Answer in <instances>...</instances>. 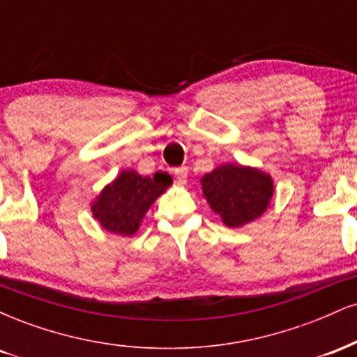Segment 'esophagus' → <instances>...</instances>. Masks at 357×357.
Listing matches in <instances>:
<instances>
[{
  "instance_id": "obj_1",
  "label": "esophagus",
  "mask_w": 357,
  "mask_h": 357,
  "mask_svg": "<svg viewBox=\"0 0 357 357\" xmlns=\"http://www.w3.org/2000/svg\"><path fill=\"white\" fill-rule=\"evenodd\" d=\"M174 178L178 179V183H184L188 178V167H178L174 169Z\"/></svg>"
}]
</instances>
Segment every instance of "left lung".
<instances>
[{
  "instance_id": "8db88e82",
  "label": "left lung",
  "mask_w": 357,
  "mask_h": 357,
  "mask_svg": "<svg viewBox=\"0 0 357 357\" xmlns=\"http://www.w3.org/2000/svg\"><path fill=\"white\" fill-rule=\"evenodd\" d=\"M199 183L203 198L228 228H241L260 218L275 192L268 173L233 162L215 167Z\"/></svg>"
}]
</instances>
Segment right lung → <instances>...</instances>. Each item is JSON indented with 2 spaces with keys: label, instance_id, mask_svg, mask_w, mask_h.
Returning a JSON list of instances; mask_svg holds the SVG:
<instances>
[{
  "label": "right lung",
  "instance_id": "1",
  "mask_svg": "<svg viewBox=\"0 0 357 357\" xmlns=\"http://www.w3.org/2000/svg\"><path fill=\"white\" fill-rule=\"evenodd\" d=\"M173 184L169 174L142 176L124 169L90 203L93 218L105 231L121 236L136 235L147 210Z\"/></svg>",
  "mask_w": 357,
  "mask_h": 357
}]
</instances>
